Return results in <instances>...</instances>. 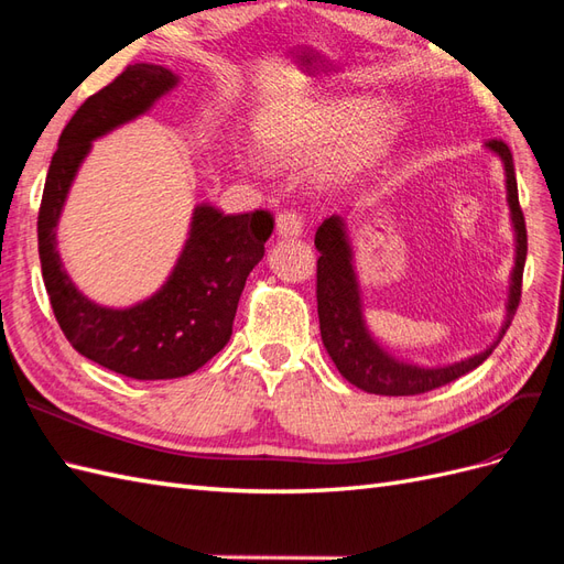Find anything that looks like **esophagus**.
<instances>
[{
	"mask_svg": "<svg viewBox=\"0 0 564 564\" xmlns=\"http://www.w3.org/2000/svg\"><path fill=\"white\" fill-rule=\"evenodd\" d=\"M276 234L281 238H297L302 236V216L295 212H281L276 216Z\"/></svg>",
	"mask_w": 564,
	"mask_h": 564,
	"instance_id": "obj_1",
	"label": "esophagus"
}]
</instances>
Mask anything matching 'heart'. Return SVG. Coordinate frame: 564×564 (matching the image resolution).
Segmentation results:
<instances>
[{
  "instance_id": "b5f03b06",
  "label": "heart",
  "mask_w": 564,
  "mask_h": 564,
  "mask_svg": "<svg viewBox=\"0 0 564 564\" xmlns=\"http://www.w3.org/2000/svg\"><path fill=\"white\" fill-rule=\"evenodd\" d=\"M398 117L369 97L305 99L259 131V148L281 164L307 162L330 145L324 176L343 178L377 159L395 135Z\"/></svg>"
}]
</instances>
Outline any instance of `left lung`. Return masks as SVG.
Returning a JSON list of instances; mask_svg holds the SVG:
<instances>
[{"instance_id":"left-lung-1","label":"left lung","mask_w":564,"mask_h":564,"mask_svg":"<svg viewBox=\"0 0 564 564\" xmlns=\"http://www.w3.org/2000/svg\"><path fill=\"white\" fill-rule=\"evenodd\" d=\"M486 150L494 152L505 171V191H508L510 224L514 230V267L510 271L508 302H505V322L496 340L486 350L459 359L453 365L424 367L408 362L386 350L379 338L371 334L365 319L362 285H359L355 252L348 234V224L343 216L334 214L316 228L314 245L319 250L316 262V310H319L322 340L328 357L352 386L373 395H420L433 388L451 383L479 367L484 359L496 350V345L508 330L512 316L522 297V273L527 262V226L524 214L519 209L517 178L512 152L502 140L486 142Z\"/></svg>"}]
</instances>
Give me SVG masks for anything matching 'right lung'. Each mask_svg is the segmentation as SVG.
I'll use <instances>...</instances> for the list:
<instances>
[{
	"mask_svg": "<svg viewBox=\"0 0 564 564\" xmlns=\"http://www.w3.org/2000/svg\"><path fill=\"white\" fill-rule=\"evenodd\" d=\"M178 83L171 68L133 64L85 99L59 138L37 214L42 279L64 336L99 367L140 381L187 377L224 350L245 281L262 262L273 230L267 212L224 214L199 202L176 264L150 297L131 307H105L70 281L56 248V226L93 142L140 119Z\"/></svg>",
	"mask_w": 564,
	"mask_h": 564,
	"instance_id": "1",
	"label": "right lung"
}]
</instances>
